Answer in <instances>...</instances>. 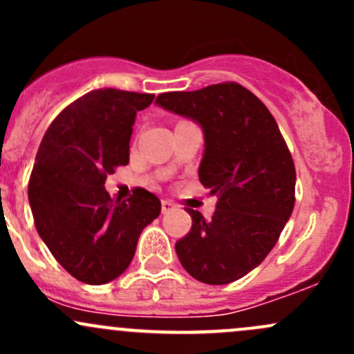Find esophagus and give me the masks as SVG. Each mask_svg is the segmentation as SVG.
I'll return each mask as SVG.
<instances>
[{"mask_svg":"<svg viewBox=\"0 0 354 354\" xmlns=\"http://www.w3.org/2000/svg\"><path fill=\"white\" fill-rule=\"evenodd\" d=\"M174 209H176V205H174L171 200H162V202H160V212L162 214L171 212V210H174Z\"/></svg>","mask_w":354,"mask_h":354,"instance_id":"obj_1","label":"esophagus"}]
</instances>
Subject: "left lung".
<instances>
[{
	"label": "left lung",
	"instance_id": "obj_1",
	"mask_svg": "<svg viewBox=\"0 0 354 354\" xmlns=\"http://www.w3.org/2000/svg\"><path fill=\"white\" fill-rule=\"evenodd\" d=\"M156 102L202 127L205 151L198 178L217 195L212 219L187 209L192 230L176 241L178 259L200 283H233L263 262L291 216V152L270 111L236 82L164 92Z\"/></svg>",
	"mask_w": 354,
	"mask_h": 354
}]
</instances>
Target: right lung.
I'll use <instances>...</instances> for the list:
<instances>
[{
    "mask_svg": "<svg viewBox=\"0 0 354 354\" xmlns=\"http://www.w3.org/2000/svg\"><path fill=\"white\" fill-rule=\"evenodd\" d=\"M154 94L99 88L66 106L39 145L28 180L35 230L75 279L106 284L130 266L142 230L160 214L144 188L123 202L106 192L108 174L130 160L137 111Z\"/></svg>",
    "mask_w": 354,
    "mask_h": 354,
    "instance_id": "add662e5",
    "label": "right lung"
}]
</instances>
